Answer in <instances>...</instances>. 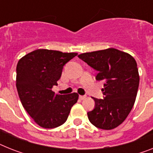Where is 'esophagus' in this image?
Masks as SVG:
<instances>
[{
    "mask_svg": "<svg viewBox=\"0 0 153 153\" xmlns=\"http://www.w3.org/2000/svg\"><path fill=\"white\" fill-rule=\"evenodd\" d=\"M79 98L80 99V100H84V99H85L86 98V96L85 95H79Z\"/></svg>",
    "mask_w": 153,
    "mask_h": 153,
    "instance_id": "obj_1",
    "label": "esophagus"
}]
</instances>
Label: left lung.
Returning a JSON list of instances; mask_svg holds the SVG:
<instances>
[{"label": "left lung", "instance_id": "obj_1", "mask_svg": "<svg viewBox=\"0 0 153 153\" xmlns=\"http://www.w3.org/2000/svg\"><path fill=\"white\" fill-rule=\"evenodd\" d=\"M78 57L98 71L97 80L104 82V98H93L95 107L88 113V119L98 128L114 129L126 120L135 102L139 85L135 59L113 48Z\"/></svg>", "mask_w": 153, "mask_h": 153}]
</instances>
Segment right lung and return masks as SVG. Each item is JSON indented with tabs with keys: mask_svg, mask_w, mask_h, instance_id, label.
Masks as SVG:
<instances>
[{
	"mask_svg": "<svg viewBox=\"0 0 153 153\" xmlns=\"http://www.w3.org/2000/svg\"><path fill=\"white\" fill-rule=\"evenodd\" d=\"M76 55L77 53L37 49L18 62V94L22 106L40 127L50 129L61 126L77 102V93L61 95L52 91L64 65Z\"/></svg>",
	"mask_w": 153,
	"mask_h": 153,
	"instance_id": "right-lung-1",
	"label": "right lung"
}]
</instances>
